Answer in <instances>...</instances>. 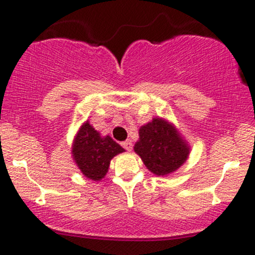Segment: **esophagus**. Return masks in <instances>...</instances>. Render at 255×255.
I'll list each match as a JSON object with an SVG mask.
<instances>
[{"label":"esophagus","mask_w":255,"mask_h":255,"mask_svg":"<svg viewBox=\"0 0 255 255\" xmlns=\"http://www.w3.org/2000/svg\"><path fill=\"white\" fill-rule=\"evenodd\" d=\"M122 147L126 148L127 151H131V148H133V144H131L130 140H126V141L122 142Z\"/></svg>","instance_id":"1"}]
</instances>
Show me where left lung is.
Listing matches in <instances>:
<instances>
[{"label": "left lung", "instance_id": "1", "mask_svg": "<svg viewBox=\"0 0 255 255\" xmlns=\"http://www.w3.org/2000/svg\"><path fill=\"white\" fill-rule=\"evenodd\" d=\"M146 168L157 176L176 171L189 156V146L180 131L164 119L156 118L141 126L134 145Z\"/></svg>", "mask_w": 255, "mask_h": 255}]
</instances>
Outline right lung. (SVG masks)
<instances>
[{"instance_id": "add662e5", "label": "right lung", "mask_w": 255, "mask_h": 255, "mask_svg": "<svg viewBox=\"0 0 255 255\" xmlns=\"http://www.w3.org/2000/svg\"><path fill=\"white\" fill-rule=\"evenodd\" d=\"M125 152L111 136H101L89 121L81 126L72 146L73 159L87 178L101 181L107 175L110 160Z\"/></svg>"}]
</instances>
